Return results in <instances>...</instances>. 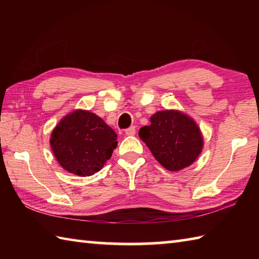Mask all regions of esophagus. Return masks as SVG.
<instances>
[{
  "instance_id": "obj_1",
  "label": "esophagus",
  "mask_w": 259,
  "mask_h": 259,
  "mask_svg": "<svg viewBox=\"0 0 259 259\" xmlns=\"http://www.w3.org/2000/svg\"><path fill=\"white\" fill-rule=\"evenodd\" d=\"M136 134V128L135 126H130V128H128L125 130V135L126 136H135Z\"/></svg>"
}]
</instances>
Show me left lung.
<instances>
[{
    "mask_svg": "<svg viewBox=\"0 0 259 259\" xmlns=\"http://www.w3.org/2000/svg\"><path fill=\"white\" fill-rule=\"evenodd\" d=\"M150 122L140 128L139 137L161 166L178 171L195 162L203 139L194 120L178 110H164L152 114Z\"/></svg>",
    "mask_w": 259,
    "mask_h": 259,
    "instance_id": "1",
    "label": "left lung"
}]
</instances>
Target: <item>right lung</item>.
<instances>
[{"label":"right lung","mask_w":259,"mask_h":259,"mask_svg":"<svg viewBox=\"0 0 259 259\" xmlns=\"http://www.w3.org/2000/svg\"><path fill=\"white\" fill-rule=\"evenodd\" d=\"M51 149L67 171L81 177L101 170L118 145L112 128L88 110H74L53 129Z\"/></svg>","instance_id":"1"}]
</instances>
